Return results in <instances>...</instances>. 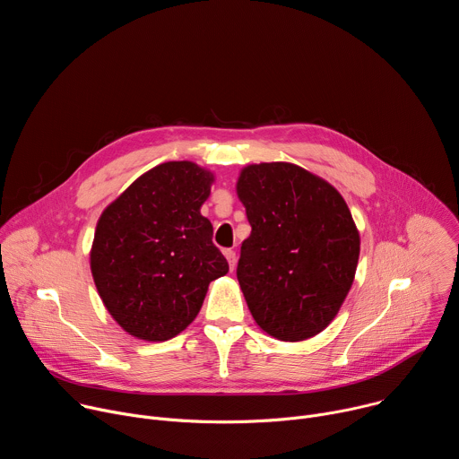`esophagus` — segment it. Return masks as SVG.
Instances as JSON below:
<instances>
[{
	"instance_id": "obj_1",
	"label": "esophagus",
	"mask_w": 459,
	"mask_h": 459,
	"mask_svg": "<svg viewBox=\"0 0 459 459\" xmlns=\"http://www.w3.org/2000/svg\"><path fill=\"white\" fill-rule=\"evenodd\" d=\"M223 254H225V257H227V261H229V267H230V271H234V267H236V250H232V248H225V250H223Z\"/></svg>"
}]
</instances>
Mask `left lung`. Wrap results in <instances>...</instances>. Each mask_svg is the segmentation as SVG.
I'll use <instances>...</instances> for the list:
<instances>
[{
    "mask_svg": "<svg viewBox=\"0 0 459 459\" xmlns=\"http://www.w3.org/2000/svg\"><path fill=\"white\" fill-rule=\"evenodd\" d=\"M238 195L252 227L236 276L273 338L301 342L329 325L354 281L359 234L342 194L292 163L243 169Z\"/></svg>",
    "mask_w": 459,
    "mask_h": 459,
    "instance_id": "8db88e82",
    "label": "left lung"
}]
</instances>
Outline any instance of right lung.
I'll list each match as a JSON object with an SVG mask.
<instances>
[{
    "mask_svg": "<svg viewBox=\"0 0 459 459\" xmlns=\"http://www.w3.org/2000/svg\"><path fill=\"white\" fill-rule=\"evenodd\" d=\"M212 174L190 161L154 167L96 227L91 271L110 316L140 340L167 342L198 316L209 283L229 273L200 209Z\"/></svg>",
    "mask_w": 459,
    "mask_h": 459,
    "instance_id": "1",
    "label": "right lung"
}]
</instances>
